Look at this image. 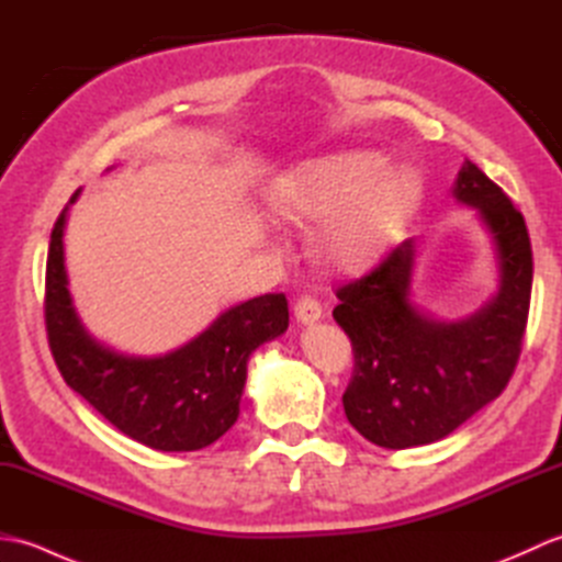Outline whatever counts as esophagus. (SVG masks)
Returning a JSON list of instances; mask_svg holds the SVG:
<instances>
[{"label": "esophagus", "instance_id": "esophagus-1", "mask_svg": "<svg viewBox=\"0 0 562 562\" xmlns=\"http://www.w3.org/2000/svg\"><path fill=\"white\" fill-rule=\"evenodd\" d=\"M294 316L300 324L308 326V324H316V321L324 316V308L314 300V296H302V300H296L294 304Z\"/></svg>", "mask_w": 562, "mask_h": 562}]
</instances>
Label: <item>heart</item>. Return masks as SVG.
Segmentation results:
<instances>
[{
  "label": "heart",
  "mask_w": 562,
  "mask_h": 562,
  "mask_svg": "<svg viewBox=\"0 0 562 562\" xmlns=\"http://www.w3.org/2000/svg\"><path fill=\"white\" fill-rule=\"evenodd\" d=\"M420 176L376 151H345L284 173L272 207L296 224H326L321 248L336 268L362 270L384 254L420 205Z\"/></svg>",
  "instance_id": "1"
}]
</instances>
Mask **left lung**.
Segmentation results:
<instances>
[{
  "label": "left lung",
  "mask_w": 562,
  "mask_h": 562,
  "mask_svg": "<svg viewBox=\"0 0 562 562\" xmlns=\"http://www.w3.org/2000/svg\"><path fill=\"white\" fill-rule=\"evenodd\" d=\"M451 195L475 210L491 238L493 300L457 321L417 306L411 290L415 241L408 238L379 268L340 288L333 308L355 352L345 415L384 449L423 447L451 435L505 391L521 352L533 280L527 224L503 188L469 159Z\"/></svg>",
  "instance_id": "8db88e82"
}]
</instances>
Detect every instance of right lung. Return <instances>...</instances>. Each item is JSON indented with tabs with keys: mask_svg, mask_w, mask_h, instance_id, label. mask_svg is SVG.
<instances>
[{
	"mask_svg": "<svg viewBox=\"0 0 562 562\" xmlns=\"http://www.w3.org/2000/svg\"><path fill=\"white\" fill-rule=\"evenodd\" d=\"M55 222L45 270V326L59 374L130 439L159 451H198L238 417L250 355L290 326L284 294H262L226 308L190 342L166 355L117 352L83 326L69 294L65 226Z\"/></svg>",
	"mask_w": 562,
	"mask_h": 562,
	"instance_id": "1",
	"label": "right lung"
}]
</instances>
